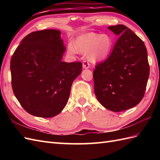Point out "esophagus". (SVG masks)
Here are the masks:
<instances>
[{
    "label": "esophagus",
    "instance_id": "34e87169",
    "mask_svg": "<svg viewBox=\"0 0 160 160\" xmlns=\"http://www.w3.org/2000/svg\"><path fill=\"white\" fill-rule=\"evenodd\" d=\"M89 63L87 62V61H84L82 63V67L84 69H89Z\"/></svg>",
    "mask_w": 160,
    "mask_h": 160
}]
</instances>
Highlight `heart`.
I'll use <instances>...</instances> for the list:
<instances>
[{"instance_id":"obj_1","label":"heart","mask_w":160,"mask_h":160,"mask_svg":"<svg viewBox=\"0 0 160 160\" xmlns=\"http://www.w3.org/2000/svg\"><path fill=\"white\" fill-rule=\"evenodd\" d=\"M114 40L108 33H88L78 36L75 44L69 42L67 45V52L75 55L78 52L87 54L88 59L92 63L104 60L109 56L113 49Z\"/></svg>"}]
</instances>
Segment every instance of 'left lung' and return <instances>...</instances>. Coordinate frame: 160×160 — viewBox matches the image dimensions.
Returning <instances> with one entry per match:
<instances>
[{
  "label": "left lung",
  "mask_w": 160,
  "mask_h": 160,
  "mask_svg": "<svg viewBox=\"0 0 160 160\" xmlns=\"http://www.w3.org/2000/svg\"><path fill=\"white\" fill-rule=\"evenodd\" d=\"M108 29L119 38L108 58L93 71L94 91L104 107L120 112L140 102L150 68L147 48L135 33L123 25Z\"/></svg>",
  "instance_id": "8db88e82"
}]
</instances>
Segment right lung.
I'll return each mask as SVG.
<instances>
[{
    "label": "right lung",
    "instance_id": "add662e5",
    "mask_svg": "<svg viewBox=\"0 0 160 160\" xmlns=\"http://www.w3.org/2000/svg\"><path fill=\"white\" fill-rule=\"evenodd\" d=\"M61 32L44 29L29 33L17 47L10 62L12 89L28 113L52 118L65 107L82 63L62 61L66 48Z\"/></svg>",
    "mask_w": 160,
    "mask_h": 160
}]
</instances>
